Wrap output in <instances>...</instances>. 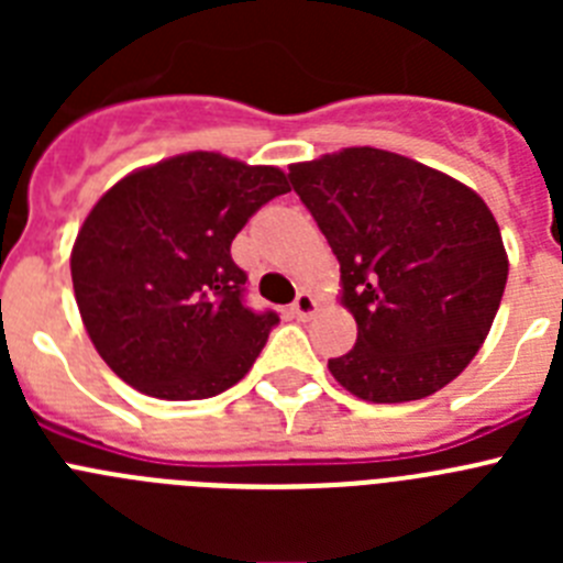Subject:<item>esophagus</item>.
I'll list each match as a JSON object with an SVG mask.
<instances>
[{
	"label": "esophagus",
	"instance_id": "34e87169",
	"mask_svg": "<svg viewBox=\"0 0 563 563\" xmlns=\"http://www.w3.org/2000/svg\"><path fill=\"white\" fill-rule=\"evenodd\" d=\"M290 312L298 321H305V318H310L312 312H316V298H312L310 292H298L296 301L290 305Z\"/></svg>",
	"mask_w": 563,
	"mask_h": 563
}]
</instances>
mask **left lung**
Returning a JSON list of instances; mask_svg holds the SVG:
<instances>
[{"instance_id": "1", "label": "left lung", "mask_w": 563, "mask_h": 563, "mask_svg": "<svg viewBox=\"0 0 563 563\" xmlns=\"http://www.w3.org/2000/svg\"><path fill=\"white\" fill-rule=\"evenodd\" d=\"M290 186L341 262L357 341L330 357L343 389L409 402L474 361L507 285L494 213L449 174L383 148L290 166Z\"/></svg>"}]
</instances>
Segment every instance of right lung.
Segmentation results:
<instances>
[{"mask_svg":"<svg viewBox=\"0 0 563 563\" xmlns=\"http://www.w3.org/2000/svg\"><path fill=\"white\" fill-rule=\"evenodd\" d=\"M273 166L191 152L114 183L69 271L84 327L114 375L161 400H206L247 375L278 312L245 305L231 242L287 194Z\"/></svg>","mask_w":563,"mask_h":563,"instance_id":"1","label":"right lung"}]
</instances>
